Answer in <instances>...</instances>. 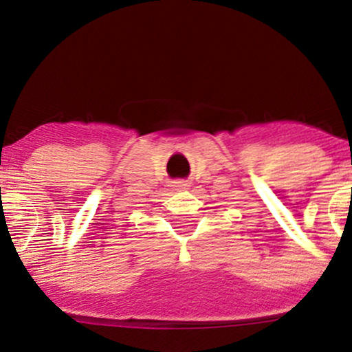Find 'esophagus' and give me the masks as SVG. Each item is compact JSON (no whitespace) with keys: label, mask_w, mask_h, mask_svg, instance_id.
Masks as SVG:
<instances>
[{"label":"esophagus","mask_w":352,"mask_h":352,"mask_svg":"<svg viewBox=\"0 0 352 352\" xmlns=\"http://www.w3.org/2000/svg\"><path fill=\"white\" fill-rule=\"evenodd\" d=\"M173 184H175V185H173V187H177L179 190H184V188H187V187H188V184H187V182H185V180L173 182Z\"/></svg>","instance_id":"34e87169"}]
</instances>
